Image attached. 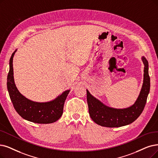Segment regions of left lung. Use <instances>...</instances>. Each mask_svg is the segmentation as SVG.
Listing matches in <instances>:
<instances>
[{"instance_id": "left-lung-1", "label": "left lung", "mask_w": 158, "mask_h": 158, "mask_svg": "<svg viewBox=\"0 0 158 158\" xmlns=\"http://www.w3.org/2000/svg\"><path fill=\"white\" fill-rule=\"evenodd\" d=\"M144 65V80L139 95L134 105L124 109H115L106 106L93 97L87 90V101L89 113L93 121L102 127L114 128L128 125L135 121L143 112L150 91L148 63L142 58Z\"/></svg>"}]
</instances>
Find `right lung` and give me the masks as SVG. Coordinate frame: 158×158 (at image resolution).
Returning a JSON list of instances; mask_svg holds the SVG:
<instances>
[{
  "mask_svg": "<svg viewBox=\"0 0 158 158\" xmlns=\"http://www.w3.org/2000/svg\"><path fill=\"white\" fill-rule=\"evenodd\" d=\"M16 50L10 58L7 77L8 91L15 111L24 119L35 123L49 124L58 121L63 114L65 101L70 90L64 91L48 102H36L24 97L18 91L14 82L13 58Z\"/></svg>",
  "mask_w": 158,
  "mask_h": 158,
  "instance_id": "add662e5",
  "label": "right lung"
}]
</instances>
